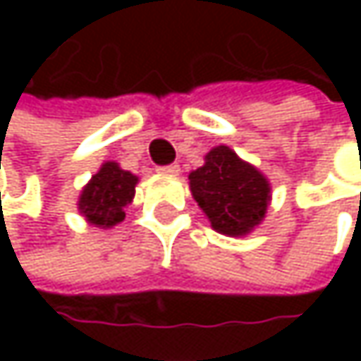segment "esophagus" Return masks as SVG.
Segmentation results:
<instances>
[{
	"mask_svg": "<svg viewBox=\"0 0 361 361\" xmlns=\"http://www.w3.org/2000/svg\"><path fill=\"white\" fill-rule=\"evenodd\" d=\"M161 176H169V178H176V176H180V165H167V167H159L157 169Z\"/></svg>",
	"mask_w": 361,
	"mask_h": 361,
	"instance_id": "34e87169",
	"label": "esophagus"
}]
</instances>
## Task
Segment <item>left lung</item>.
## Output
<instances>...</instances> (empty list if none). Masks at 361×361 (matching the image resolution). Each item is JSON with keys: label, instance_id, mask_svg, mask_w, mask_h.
<instances>
[{"label": "left lung", "instance_id": "1", "mask_svg": "<svg viewBox=\"0 0 361 361\" xmlns=\"http://www.w3.org/2000/svg\"><path fill=\"white\" fill-rule=\"evenodd\" d=\"M190 192L211 228L226 236H247L265 219L271 185L251 163L221 144L204 154V165L190 171Z\"/></svg>", "mask_w": 361, "mask_h": 361}]
</instances>
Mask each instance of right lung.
<instances>
[{"mask_svg":"<svg viewBox=\"0 0 361 361\" xmlns=\"http://www.w3.org/2000/svg\"><path fill=\"white\" fill-rule=\"evenodd\" d=\"M137 176L118 163L104 161L79 194L77 209L90 226L109 230L125 219V209L133 202Z\"/></svg>","mask_w":361,"mask_h":361,"instance_id":"right-lung-1","label":"right lung"}]
</instances>
